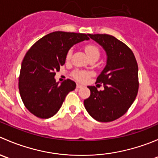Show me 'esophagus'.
I'll return each instance as SVG.
<instances>
[{"mask_svg":"<svg viewBox=\"0 0 158 158\" xmlns=\"http://www.w3.org/2000/svg\"><path fill=\"white\" fill-rule=\"evenodd\" d=\"M76 87H77V89H81V88H82V87H83V85H81V84H79V83H78L77 85H76Z\"/></svg>","mask_w":158,"mask_h":158,"instance_id":"34e87169","label":"esophagus"}]
</instances>
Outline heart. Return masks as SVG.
Instances as JSON below:
<instances>
[{"label":"heart","instance_id":"1","mask_svg":"<svg viewBox=\"0 0 158 158\" xmlns=\"http://www.w3.org/2000/svg\"><path fill=\"white\" fill-rule=\"evenodd\" d=\"M85 51L86 52L87 56H88L89 58L92 56H99V50L94 45H87L85 47ZM72 56V49L69 50V52H67V55H66V59L69 60L71 58ZM89 74L86 72L84 71H76L73 73V76L76 78V79H78L79 81H82V82H85L88 79Z\"/></svg>","mask_w":158,"mask_h":158}]
</instances>
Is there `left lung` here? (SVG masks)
Returning a JSON list of instances; mask_svg holds the SVG:
<instances>
[{
	"label": "left lung",
	"mask_w": 158,
	"mask_h": 158,
	"mask_svg": "<svg viewBox=\"0 0 158 158\" xmlns=\"http://www.w3.org/2000/svg\"><path fill=\"white\" fill-rule=\"evenodd\" d=\"M107 56L106 65L97 77L104 90L88 86L91 95L84 106L95 120L112 122L126 113L138 91V67L134 53L122 41L108 34H88Z\"/></svg>",
	"instance_id": "8db88e82"
}]
</instances>
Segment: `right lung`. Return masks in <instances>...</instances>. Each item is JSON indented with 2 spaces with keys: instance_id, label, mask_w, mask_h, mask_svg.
I'll use <instances>...</instances> for the list:
<instances>
[{
  "instance_id": "1",
  "label": "right lung",
  "mask_w": 158,
  "mask_h": 158,
  "mask_svg": "<svg viewBox=\"0 0 158 158\" xmlns=\"http://www.w3.org/2000/svg\"><path fill=\"white\" fill-rule=\"evenodd\" d=\"M85 33L56 31L35 43L23 58L19 77V91L23 104L32 114L49 118L56 114L65 98L76 84L67 79L59 84L56 72L65 64L72 47L89 40Z\"/></svg>"
}]
</instances>
